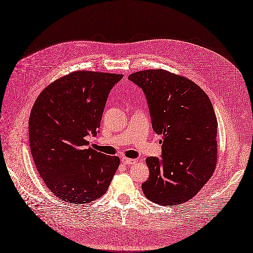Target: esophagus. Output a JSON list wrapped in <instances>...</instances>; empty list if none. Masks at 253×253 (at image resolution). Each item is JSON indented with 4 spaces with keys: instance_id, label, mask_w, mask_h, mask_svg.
I'll return each mask as SVG.
<instances>
[{
    "instance_id": "1",
    "label": "esophagus",
    "mask_w": 253,
    "mask_h": 253,
    "mask_svg": "<svg viewBox=\"0 0 253 253\" xmlns=\"http://www.w3.org/2000/svg\"><path fill=\"white\" fill-rule=\"evenodd\" d=\"M121 161H122V163L123 164H125V165H133V164H135V160H132V158H127V157H125V156H123L121 158Z\"/></svg>"
}]
</instances>
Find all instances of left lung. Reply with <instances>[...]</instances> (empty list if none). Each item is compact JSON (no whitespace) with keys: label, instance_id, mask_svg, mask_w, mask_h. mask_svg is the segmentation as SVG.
<instances>
[{"label":"left lung","instance_id":"obj_1","mask_svg":"<svg viewBox=\"0 0 253 253\" xmlns=\"http://www.w3.org/2000/svg\"><path fill=\"white\" fill-rule=\"evenodd\" d=\"M128 79L143 89L152 128L163 134L162 158L146 160L150 175L142 190L157 204L184 203L216 169L218 122L211 102L197 84L165 70L135 72Z\"/></svg>","mask_w":253,"mask_h":253}]
</instances>
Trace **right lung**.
Returning a JSON list of instances; mask_svg holds the SVG:
<instances>
[{
	"mask_svg": "<svg viewBox=\"0 0 253 253\" xmlns=\"http://www.w3.org/2000/svg\"><path fill=\"white\" fill-rule=\"evenodd\" d=\"M123 75L77 71L46 86L29 119L30 150L37 171L60 200L85 204L104 195L118 156L87 148L96 136L108 93Z\"/></svg>",
	"mask_w": 253,
	"mask_h": 253,
	"instance_id": "obj_1",
	"label": "right lung"
}]
</instances>
